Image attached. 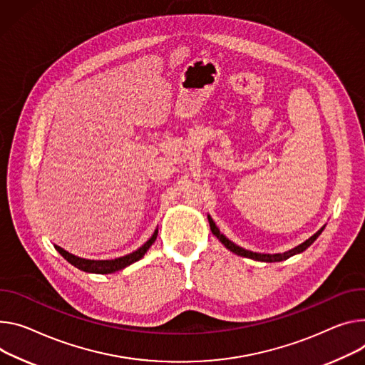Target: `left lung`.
Here are the masks:
<instances>
[{"mask_svg": "<svg viewBox=\"0 0 365 365\" xmlns=\"http://www.w3.org/2000/svg\"><path fill=\"white\" fill-rule=\"evenodd\" d=\"M208 221H210V225H211V231L214 233V236H217V239L230 250V252H233V253H236V255H239V256H245V257H250V259H255V260H262V262H281V260H285V259H288V257H291V256H294V255H297V253H302V252H304L319 236H320V233L323 231V228L324 227H322L317 233L314 235V236H312L309 240H306L304 243H302L300 246H297V247H294V249H291V250H288V252H285V253H277V255H260V253H253V252H249V250H245V249H242V247H239V246H236L235 243H231L228 239H225V236H222L221 233H220V230H218V227L215 225V222L212 221V218L211 217H208Z\"/></svg>", "mask_w": 365, "mask_h": 365, "instance_id": "obj_1", "label": "left lung"}]
</instances>
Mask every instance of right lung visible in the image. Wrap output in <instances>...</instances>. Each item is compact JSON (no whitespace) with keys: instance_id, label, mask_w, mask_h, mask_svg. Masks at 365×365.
Segmentation results:
<instances>
[{"instance_id":"obj_1","label":"right lung","mask_w":365,"mask_h":365,"mask_svg":"<svg viewBox=\"0 0 365 365\" xmlns=\"http://www.w3.org/2000/svg\"><path fill=\"white\" fill-rule=\"evenodd\" d=\"M157 233L158 230L154 231V235L151 236V239L144 243V246H141L138 250L132 252L126 256H122V257H118V259H112V260H88V259H83V257H77L71 253H68L67 250L61 249L59 246H55V249L61 253V256L63 259H67L71 264H74L76 268L84 271V272H93V274H112V272H116V271H120L123 268H126L128 264L134 263L137 260H140L145 253L147 250L151 247V245L155 242L157 239Z\"/></svg>"}]
</instances>
